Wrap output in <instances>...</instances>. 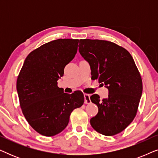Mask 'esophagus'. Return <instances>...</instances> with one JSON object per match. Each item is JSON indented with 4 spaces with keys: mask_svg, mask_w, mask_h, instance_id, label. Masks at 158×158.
Returning <instances> with one entry per match:
<instances>
[{
    "mask_svg": "<svg viewBox=\"0 0 158 158\" xmlns=\"http://www.w3.org/2000/svg\"><path fill=\"white\" fill-rule=\"evenodd\" d=\"M84 99H85V103L88 104V103H90V95L85 94H84Z\"/></svg>",
    "mask_w": 158,
    "mask_h": 158,
    "instance_id": "obj_1",
    "label": "esophagus"
}]
</instances>
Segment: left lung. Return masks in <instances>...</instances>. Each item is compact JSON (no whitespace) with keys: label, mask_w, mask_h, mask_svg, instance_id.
<instances>
[{"label":"left lung","mask_w":158,"mask_h":158,"mask_svg":"<svg viewBox=\"0 0 158 158\" xmlns=\"http://www.w3.org/2000/svg\"><path fill=\"white\" fill-rule=\"evenodd\" d=\"M79 52L90 64L91 78L109 90L106 98L90 96L98 112L90 118L96 131L113 136L127 128L135 118L142 93V81L132 57L115 43L99 40H80Z\"/></svg>","instance_id":"obj_1"}]
</instances>
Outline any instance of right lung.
<instances>
[{
  "label": "right lung",
  "mask_w": 158,
  "mask_h": 158,
  "mask_svg": "<svg viewBox=\"0 0 158 158\" xmlns=\"http://www.w3.org/2000/svg\"><path fill=\"white\" fill-rule=\"evenodd\" d=\"M78 40L59 39L29 54L17 78L20 106L28 123L40 135L52 137L68 126L70 114L84 103L81 90L64 93L57 81L76 55Z\"/></svg>",
  "instance_id": "right-lung-1"
}]
</instances>
